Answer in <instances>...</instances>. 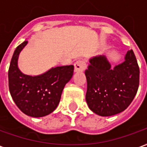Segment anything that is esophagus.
Here are the masks:
<instances>
[{
	"mask_svg": "<svg viewBox=\"0 0 147 147\" xmlns=\"http://www.w3.org/2000/svg\"><path fill=\"white\" fill-rule=\"evenodd\" d=\"M86 68V63L84 60H78L74 63V71L78 72V71H84Z\"/></svg>",
	"mask_w": 147,
	"mask_h": 147,
	"instance_id": "34e87169",
	"label": "esophagus"
}]
</instances>
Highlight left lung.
Segmentation results:
<instances>
[{
    "instance_id": "1",
    "label": "left lung",
    "mask_w": 147,
    "mask_h": 147,
    "mask_svg": "<svg viewBox=\"0 0 147 147\" xmlns=\"http://www.w3.org/2000/svg\"><path fill=\"white\" fill-rule=\"evenodd\" d=\"M86 102L98 115L112 116L127 109L136 96L140 84V67L132 50L125 61L114 68L105 56L90 59L85 70Z\"/></svg>"
}]
</instances>
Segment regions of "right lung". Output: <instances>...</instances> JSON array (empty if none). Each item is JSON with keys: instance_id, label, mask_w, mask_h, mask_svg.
Returning <instances> with one entry per match:
<instances>
[{"instance_id": "1", "label": "right lung", "mask_w": 147, "mask_h": 147, "mask_svg": "<svg viewBox=\"0 0 147 147\" xmlns=\"http://www.w3.org/2000/svg\"><path fill=\"white\" fill-rule=\"evenodd\" d=\"M27 40L17 47L8 69V87L12 99L22 113L40 117L53 112L60 101L66 84L71 79L74 67L57 66L44 74L31 77L20 72L17 66L19 52Z\"/></svg>"}]
</instances>
